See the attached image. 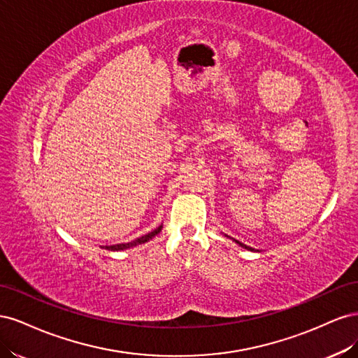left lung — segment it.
<instances>
[{"label":"left lung","instance_id":"8db88e82","mask_svg":"<svg viewBox=\"0 0 358 358\" xmlns=\"http://www.w3.org/2000/svg\"><path fill=\"white\" fill-rule=\"evenodd\" d=\"M227 237H229V236H227ZM230 239H231V237H230ZM233 242H236L237 245H239V246H242L243 249H248V251H255V249H254V248H251V246H246L245 243H241L239 241H236V239H233Z\"/></svg>","mask_w":358,"mask_h":358}]
</instances>
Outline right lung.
<instances>
[{
	"instance_id": "add662e5",
	"label": "right lung",
	"mask_w": 358,
	"mask_h": 358,
	"mask_svg": "<svg viewBox=\"0 0 358 358\" xmlns=\"http://www.w3.org/2000/svg\"><path fill=\"white\" fill-rule=\"evenodd\" d=\"M161 230H162V224L158 227V229H155L154 231H150V233H148V234H145V236H142V237H138V239H136V241H133V242L119 243V245H110V246H106L104 249H109V251H124V249L134 248V246H137V245H143V243H146V242H149V241H152L157 234H159Z\"/></svg>"
}]
</instances>
